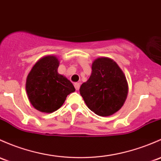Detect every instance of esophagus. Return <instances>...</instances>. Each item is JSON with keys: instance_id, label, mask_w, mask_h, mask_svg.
Here are the masks:
<instances>
[{"instance_id": "1", "label": "esophagus", "mask_w": 161, "mask_h": 161, "mask_svg": "<svg viewBox=\"0 0 161 161\" xmlns=\"http://www.w3.org/2000/svg\"><path fill=\"white\" fill-rule=\"evenodd\" d=\"M74 86H75L76 90H79V87H80V85H79V83H75L74 84Z\"/></svg>"}]
</instances>
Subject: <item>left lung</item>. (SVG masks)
I'll list each match as a JSON object with an SVG mask.
<instances>
[{"mask_svg": "<svg viewBox=\"0 0 161 161\" xmlns=\"http://www.w3.org/2000/svg\"><path fill=\"white\" fill-rule=\"evenodd\" d=\"M86 106L98 116H108L123 106L128 93L126 76L109 58L94 61L92 74L79 89Z\"/></svg>", "mask_w": 161, "mask_h": 161, "instance_id": "obj_1", "label": "left lung"}]
</instances>
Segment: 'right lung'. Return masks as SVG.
Wrapping results in <instances>:
<instances>
[{"label": "right lung", "instance_id": "right-lung-1", "mask_svg": "<svg viewBox=\"0 0 161 161\" xmlns=\"http://www.w3.org/2000/svg\"><path fill=\"white\" fill-rule=\"evenodd\" d=\"M59 62L53 55L41 58L26 81V92L31 105L43 113H52L62 106L67 96L75 92L72 82L58 72Z\"/></svg>", "mask_w": 161, "mask_h": 161}]
</instances>
